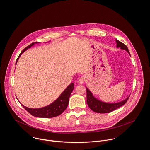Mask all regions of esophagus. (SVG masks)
Listing matches in <instances>:
<instances>
[{
  "instance_id": "obj_1",
  "label": "esophagus",
  "mask_w": 150,
  "mask_h": 150,
  "mask_svg": "<svg viewBox=\"0 0 150 150\" xmlns=\"http://www.w3.org/2000/svg\"><path fill=\"white\" fill-rule=\"evenodd\" d=\"M85 81H86V78H85V76L82 75V76H81L79 78L78 83H80V84H83Z\"/></svg>"
}]
</instances>
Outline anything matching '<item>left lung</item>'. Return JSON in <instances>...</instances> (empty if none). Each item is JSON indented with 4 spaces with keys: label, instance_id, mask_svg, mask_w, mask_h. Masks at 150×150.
Here are the masks:
<instances>
[{
    "label": "left lung",
    "instance_id": "left-lung-1",
    "mask_svg": "<svg viewBox=\"0 0 150 150\" xmlns=\"http://www.w3.org/2000/svg\"><path fill=\"white\" fill-rule=\"evenodd\" d=\"M117 46L116 47L117 48H120L121 49L125 50L127 51L129 54H130V53L128 50V49L127 46L124 45L123 42H120V41L116 40ZM87 103L89 108L94 112L98 113H110L112 111L120 108L121 106L124 105L129 99L128 97L125 100L116 103H107L102 102L97 99H96L93 95L92 93L87 88Z\"/></svg>",
    "mask_w": 150,
    "mask_h": 150
}]
</instances>
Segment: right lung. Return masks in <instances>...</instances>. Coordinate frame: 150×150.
I'll return each mask as SVG.
<instances>
[{
	"label": "right lung",
	"mask_w": 150,
	"mask_h": 150,
	"mask_svg": "<svg viewBox=\"0 0 150 150\" xmlns=\"http://www.w3.org/2000/svg\"><path fill=\"white\" fill-rule=\"evenodd\" d=\"M38 42H33V43L30 44L29 46H28L22 52H21L16 61V64L21 54L24 53L28 49L30 48L32 46L34 45V43H38ZM74 88V85L73 83H72L65 90H64V91L62 93V94L59 97V98L57 100H56L53 103H52L50 105L45 107V108H39V109H31V108H27V107L24 106L23 104L21 105H23V108L29 113H30L31 115L35 117H44V118L54 117L61 115L67 108L68 103H69V99Z\"/></svg>",
	"instance_id": "add662e5"
}]
</instances>
